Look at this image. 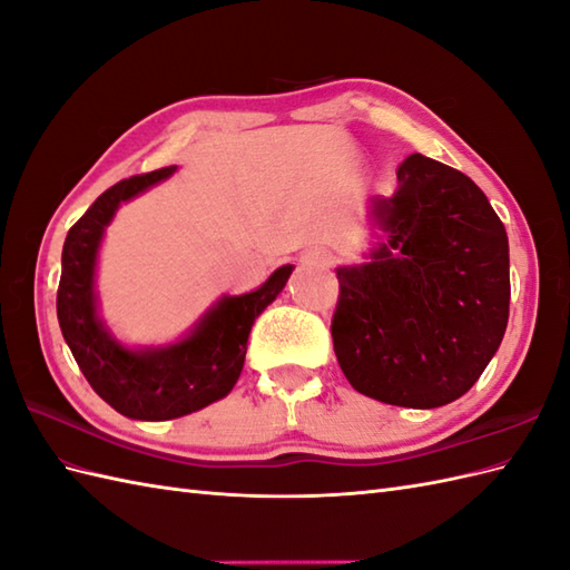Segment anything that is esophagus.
Listing matches in <instances>:
<instances>
[{
	"mask_svg": "<svg viewBox=\"0 0 570 570\" xmlns=\"http://www.w3.org/2000/svg\"><path fill=\"white\" fill-rule=\"evenodd\" d=\"M303 262L317 264V267H330V264H333V255H330L327 249H323V247H315V249H308V253L303 255Z\"/></svg>",
	"mask_w": 570,
	"mask_h": 570,
	"instance_id": "obj_1",
	"label": "esophagus"
}]
</instances>
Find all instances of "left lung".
<instances>
[{
    "label": "left lung",
    "mask_w": 570,
    "mask_h": 570,
    "mask_svg": "<svg viewBox=\"0 0 570 570\" xmlns=\"http://www.w3.org/2000/svg\"><path fill=\"white\" fill-rule=\"evenodd\" d=\"M372 216L389 240L337 269L330 330L342 374L381 403H452L505 335V225L466 175L417 153L399 167L395 194L374 198Z\"/></svg>",
    "instance_id": "8db88e82"
}]
</instances>
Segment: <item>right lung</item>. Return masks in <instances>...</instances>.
Instances as JSON below:
<instances>
[{"label": "right lung", "instance_id": "add662e5", "mask_svg": "<svg viewBox=\"0 0 570 570\" xmlns=\"http://www.w3.org/2000/svg\"><path fill=\"white\" fill-rule=\"evenodd\" d=\"M177 167L136 175L106 189L79 218L62 245L58 323L89 386L118 413L134 420H175L225 399L240 379L255 317L279 296L291 264L276 269L257 291L225 296L191 335L157 350H128L97 315L95 269L104 228L116 208Z\"/></svg>", "mask_w": 570, "mask_h": 570}]
</instances>
